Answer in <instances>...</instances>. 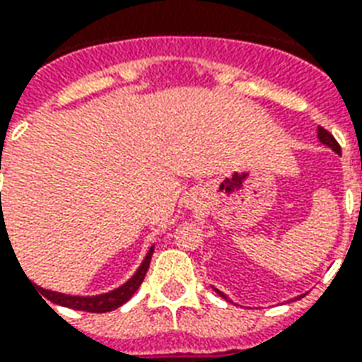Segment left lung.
<instances>
[{"mask_svg": "<svg viewBox=\"0 0 362 362\" xmlns=\"http://www.w3.org/2000/svg\"><path fill=\"white\" fill-rule=\"evenodd\" d=\"M318 140L322 141L324 146L332 147V149H334L336 153L341 155V147H339V144H338V141H336V138H334V136H332V134L328 132V130H324L322 127H318ZM215 291H216V293H218V296H221V297H224V299H228V297L224 296L222 291H218V290H215Z\"/></svg>", "mask_w": 362, "mask_h": 362, "instance_id": "obj_1", "label": "left lung"}]
</instances>
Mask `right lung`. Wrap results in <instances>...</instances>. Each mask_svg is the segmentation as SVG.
<instances>
[{
  "mask_svg": "<svg viewBox=\"0 0 362 362\" xmlns=\"http://www.w3.org/2000/svg\"><path fill=\"white\" fill-rule=\"evenodd\" d=\"M4 218L0 221V232H4ZM151 255H153V247L147 251L144 263L140 264V269L136 270L127 284H122L117 290L109 291V293H103V296H93V297H78V296H65V293H57V291L44 290V288H38L34 286L36 290L42 293V296L52 301L55 305H63V307H69V309L76 310H88V313H109V310L119 309L120 305L127 303L128 299L136 293V290L140 288L144 278H146V272L149 269V263H151ZM32 284V282H30ZM44 299V301H45Z\"/></svg>",
  "mask_w": 362,
  "mask_h": 362,
  "instance_id": "add662e5",
  "label": "right lung"
}]
</instances>
